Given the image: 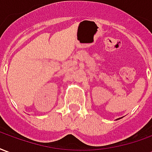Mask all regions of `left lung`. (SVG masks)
<instances>
[{"instance_id":"obj_1","label":"left lung","mask_w":152,"mask_h":152,"mask_svg":"<svg viewBox=\"0 0 152 152\" xmlns=\"http://www.w3.org/2000/svg\"><path fill=\"white\" fill-rule=\"evenodd\" d=\"M120 119H121V118H119V119H117V120H120Z\"/></svg>"}]
</instances>
